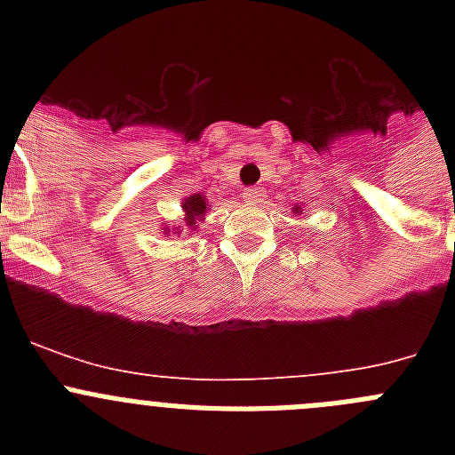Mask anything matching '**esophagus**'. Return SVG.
I'll return each instance as SVG.
<instances>
[{"instance_id":"34e87169","label":"esophagus","mask_w":455,"mask_h":455,"mask_svg":"<svg viewBox=\"0 0 455 455\" xmlns=\"http://www.w3.org/2000/svg\"><path fill=\"white\" fill-rule=\"evenodd\" d=\"M261 198H264V191L259 187H251V189L242 191V200L251 202V204H257V202H261Z\"/></svg>"}]
</instances>
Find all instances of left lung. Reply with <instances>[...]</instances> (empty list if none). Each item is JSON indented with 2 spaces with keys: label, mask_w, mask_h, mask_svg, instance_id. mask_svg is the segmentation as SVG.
<instances>
[{
  "label": "left lung",
  "mask_w": 455,
  "mask_h": 455,
  "mask_svg": "<svg viewBox=\"0 0 455 455\" xmlns=\"http://www.w3.org/2000/svg\"><path fill=\"white\" fill-rule=\"evenodd\" d=\"M295 213H299V206H295Z\"/></svg>",
  "instance_id": "left-lung-1"
}]
</instances>
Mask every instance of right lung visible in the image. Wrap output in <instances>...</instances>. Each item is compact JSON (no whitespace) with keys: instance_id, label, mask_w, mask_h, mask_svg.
<instances>
[{"instance_id":"add662e5","label":"right lung","mask_w":455,"mask_h":455,"mask_svg":"<svg viewBox=\"0 0 455 455\" xmlns=\"http://www.w3.org/2000/svg\"><path fill=\"white\" fill-rule=\"evenodd\" d=\"M182 211H185V227L189 228V231H198V222L200 220H204L206 211H209V202H206V196L202 194H194L189 196V198H185V202H182ZM164 235L169 233V228L164 227L163 228ZM182 231V228H180ZM176 228V233H180Z\"/></svg>"}]
</instances>
